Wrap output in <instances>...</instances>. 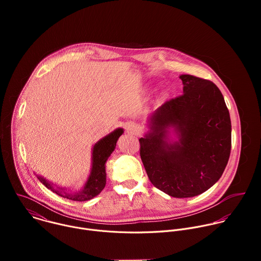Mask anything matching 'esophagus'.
<instances>
[{
  "mask_svg": "<svg viewBox=\"0 0 261 261\" xmlns=\"http://www.w3.org/2000/svg\"><path fill=\"white\" fill-rule=\"evenodd\" d=\"M125 128L127 132H131V133H137L139 131V127L134 123H127L125 125Z\"/></svg>",
  "mask_w": 261,
  "mask_h": 261,
  "instance_id": "1",
  "label": "esophagus"
}]
</instances>
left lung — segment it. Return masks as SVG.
<instances>
[{
    "label": "left lung",
    "instance_id": "1",
    "mask_svg": "<svg viewBox=\"0 0 261 261\" xmlns=\"http://www.w3.org/2000/svg\"><path fill=\"white\" fill-rule=\"evenodd\" d=\"M182 95L166 101L139 139L140 158L156 188L176 197L203 193L224 171L231 150V122L224 98L211 81L179 76ZM173 126L179 141H167Z\"/></svg>",
    "mask_w": 261,
    "mask_h": 261
}]
</instances>
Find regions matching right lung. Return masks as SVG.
Returning <instances> with one entry per match:
<instances>
[{
    "label": "right lung",
    "instance_id": "1",
    "mask_svg": "<svg viewBox=\"0 0 261 261\" xmlns=\"http://www.w3.org/2000/svg\"><path fill=\"white\" fill-rule=\"evenodd\" d=\"M123 129H116L114 132L106 135L100 139L93 147V157H92V169L89 175V178L85 185L83 190L75 193H68L64 189H56L54 186L46 180L45 178L38 176L39 180L45 186L46 188L50 189L56 194L71 199L74 201H87L95 196H97L105 187L106 184V172H105V163L110 156V154L115 151V147L119 137L123 134Z\"/></svg>",
    "mask_w": 261,
    "mask_h": 261
}]
</instances>
